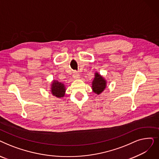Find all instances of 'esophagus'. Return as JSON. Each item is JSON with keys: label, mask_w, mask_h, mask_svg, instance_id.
<instances>
[{"label": "esophagus", "mask_w": 159, "mask_h": 159, "mask_svg": "<svg viewBox=\"0 0 159 159\" xmlns=\"http://www.w3.org/2000/svg\"><path fill=\"white\" fill-rule=\"evenodd\" d=\"M73 79H79V78H80L79 74L77 71H74V72H73Z\"/></svg>", "instance_id": "1"}]
</instances>
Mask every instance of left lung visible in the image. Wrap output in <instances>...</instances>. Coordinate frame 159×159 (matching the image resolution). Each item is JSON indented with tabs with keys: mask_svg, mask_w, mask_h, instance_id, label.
<instances>
[{
	"mask_svg": "<svg viewBox=\"0 0 159 159\" xmlns=\"http://www.w3.org/2000/svg\"><path fill=\"white\" fill-rule=\"evenodd\" d=\"M106 87V82L104 79L98 73H95L94 80L92 82L93 91L97 95H99L104 90Z\"/></svg>",
	"mask_w": 159,
	"mask_h": 159,
	"instance_id": "8db88e82",
	"label": "left lung"
}]
</instances>
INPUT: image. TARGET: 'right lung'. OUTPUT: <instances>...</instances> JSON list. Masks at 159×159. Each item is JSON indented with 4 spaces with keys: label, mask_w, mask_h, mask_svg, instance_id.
<instances>
[{
    "label": "right lung",
    "mask_w": 159,
    "mask_h": 159,
    "mask_svg": "<svg viewBox=\"0 0 159 159\" xmlns=\"http://www.w3.org/2000/svg\"><path fill=\"white\" fill-rule=\"evenodd\" d=\"M65 91L66 88L64 84H62L58 81L53 80L52 84L51 92L54 96L58 98L63 97L65 95Z\"/></svg>",
    "instance_id": "add662e5"
}]
</instances>
